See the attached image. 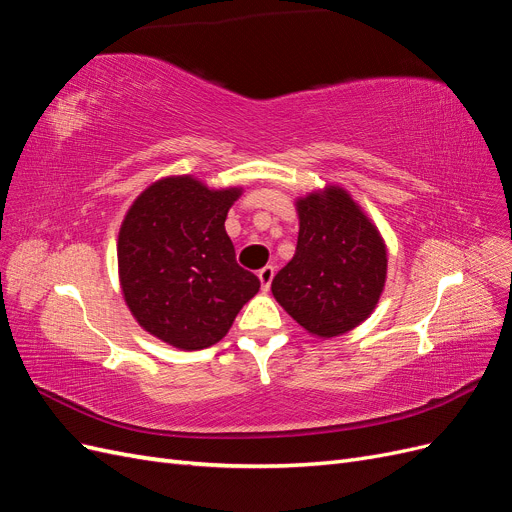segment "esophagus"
<instances>
[{
	"label": "esophagus",
	"mask_w": 512,
	"mask_h": 512,
	"mask_svg": "<svg viewBox=\"0 0 512 512\" xmlns=\"http://www.w3.org/2000/svg\"><path fill=\"white\" fill-rule=\"evenodd\" d=\"M273 275H275V269H273L271 265L262 267V269L258 271V280H260L262 290H269V286H271V282H273Z\"/></svg>",
	"instance_id": "esophagus-1"
}]
</instances>
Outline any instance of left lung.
<instances>
[{
	"label": "left lung",
	"mask_w": 512,
	"mask_h": 512,
	"mask_svg": "<svg viewBox=\"0 0 512 512\" xmlns=\"http://www.w3.org/2000/svg\"><path fill=\"white\" fill-rule=\"evenodd\" d=\"M299 239L271 292L316 337L344 335L374 312L386 282V243L342 185L294 200Z\"/></svg>",
	"instance_id": "1"
}]
</instances>
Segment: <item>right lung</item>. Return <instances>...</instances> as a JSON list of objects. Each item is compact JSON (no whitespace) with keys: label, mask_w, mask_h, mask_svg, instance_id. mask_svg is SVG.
I'll return each instance as SVG.
<instances>
[{"label":"right lung","mask_w":512,"mask_h":512,"mask_svg":"<svg viewBox=\"0 0 512 512\" xmlns=\"http://www.w3.org/2000/svg\"><path fill=\"white\" fill-rule=\"evenodd\" d=\"M243 188L213 190L194 175L153 181L119 228L123 301L141 327L179 350H203L228 333L260 280L237 265L226 215Z\"/></svg>","instance_id":"add662e5"}]
</instances>
